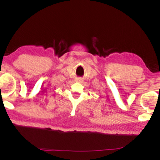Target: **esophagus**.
Instances as JSON below:
<instances>
[{
  "label": "esophagus",
  "instance_id": "esophagus-1",
  "mask_svg": "<svg viewBox=\"0 0 160 160\" xmlns=\"http://www.w3.org/2000/svg\"><path fill=\"white\" fill-rule=\"evenodd\" d=\"M77 82H79V83H82V82H83V79H77Z\"/></svg>",
  "mask_w": 160,
  "mask_h": 160
}]
</instances>
